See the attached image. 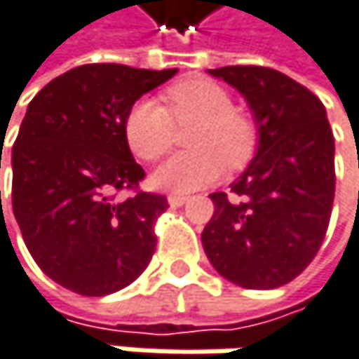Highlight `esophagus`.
Segmentation results:
<instances>
[{
	"label": "esophagus",
	"instance_id": "34e87169",
	"mask_svg": "<svg viewBox=\"0 0 359 359\" xmlns=\"http://www.w3.org/2000/svg\"><path fill=\"white\" fill-rule=\"evenodd\" d=\"M186 200H188V196H186V194H169V196H167V202H169V206H173V208L184 206V204H186Z\"/></svg>",
	"mask_w": 359,
	"mask_h": 359
}]
</instances>
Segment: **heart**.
<instances>
[{
	"label": "heart",
	"instance_id": "obj_1",
	"mask_svg": "<svg viewBox=\"0 0 359 359\" xmlns=\"http://www.w3.org/2000/svg\"><path fill=\"white\" fill-rule=\"evenodd\" d=\"M161 106L139 100L126 114L124 137L130 151L144 161H157L171 149L175 126L194 128L188 135L192 151L173 155L153 175L161 190L188 194L208 186L222 171L243 167L255 153L257 126L237 110L231 93L210 79H186L163 91Z\"/></svg>",
	"mask_w": 359,
	"mask_h": 359
}]
</instances>
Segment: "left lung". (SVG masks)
<instances>
[{
	"label": "left lung",
	"mask_w": 359,
	"mask_h": 359,
	"mask_svg": "<svg viewBox=\"0 0 359 359\" xmlns=\"http://www.w3.org/2000/svg\"><path fill=\"white\" fill-rule=\"evenodd\" d=\"M241 91L257 126V155L231 194L215 192L202 231L222 278L249 290L292 282L319 253L335 198V141L325 106L292 77L257 65L210 69Z\"/></svg>",
	"instance_id": "obj_1"
}]
</instances>
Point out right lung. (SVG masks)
<instances>
[{
  "label": "right lung",
  "instance_id": "add662e5",
  "mask_svg": "<svg viewBox=\"0 0 359 359\" xmlns=\"http://www.w3.org/2000/svg\"><path fill=\"white\" fill-rule=\"evenodd\" d=\"M177 69L75 67L34 95L12 149V208L39 268L81 296L133 284L149 266L165 196L142 192L124 120ZM120 191H133L120 201ZM1 194V192H0Z\"/></svg>",
  "mask_w": 359,
  "mask_h": 359
}]
</instances>
